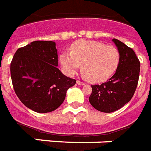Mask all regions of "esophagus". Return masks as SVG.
I'll return each instance as SVG.
<instances>
[{"label":"esophagus","instance_id":"obj_1","mask_svg":"<svg viewBox=\"0 0 151 151\" xmlns=\"http://www.w3.org/2000/svg\"><path fill=\"white\" fill-rule=\"evenodd\" d=\"M77 84L79 85V86H84L86 83H84V82H82V81H77Z\"/></svg>","mask_w":151,"mask_h":151}]
</instances>
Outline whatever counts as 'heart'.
<instances>
[{"mask_svg":"<svg viewBox=\"0 0 151 151\" xmlns=\"http://www.w3.org/2000/svg\"><path fill=\"white\" fill-rule=\"evenodd\" d=\"M70 53L63 52L59 60L68 75L80 69L88 81L94 83L105 81L113 75L120 61V54L113 46H105L94 40H78L71 45Z\"/></svg>","mask_w":151,"mask_h":151,"instance_id":"obj_1","label":"heart"}]
</instances>
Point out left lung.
<instances>
[{
    "instance_id": "obj_1",
    "label": "left lung",
    "mask_w": 151,
    "mask_h": 151,
    "mask_svg": "<svg viewBox=\"0 0 151 151\" xmlns=\"http://www.w3.org/2000/svg\"><path fill=\"white\" fill-rule=\"evenodd\" d=\"M120 54L116 73L101 85L92 86L88 101L94 109L102 112H112L128 103L134 95L139 78L140 63L135 53L121 41L113 39Z\"/></svg>"
}]
</instances>
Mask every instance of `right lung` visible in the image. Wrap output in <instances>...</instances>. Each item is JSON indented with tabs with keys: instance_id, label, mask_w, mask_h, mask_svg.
<instances>
[{
	"instance_id": "right-lung-1",
	"label": "right lung",
	"mask_w": 151,
	"mask_h": 151,
	"mask_svg": "<svg viewBox=\"0 0 151 151\" xmlns=\"http://www.w3.org/2000/svg\"><path fill=\"white\" fill-rule=\"evenodd\" d=\"M54 41H34L19 48L10 66L15 93L32 111L47 113L57 109L76 80L64 75L57 66Z\"/></svg>"
}]
</instances>
